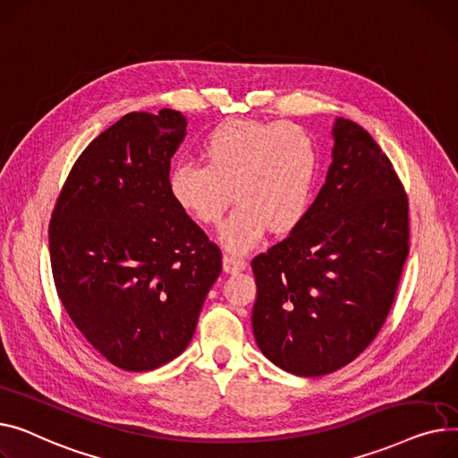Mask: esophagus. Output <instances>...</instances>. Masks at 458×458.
<instances>
[{
    "label": "esophagus",
    "instance_id": "esophagus-1",
    "mask_svg": "<svg viewBox=\"0 0 458 458\" xmlns=\"http://www.w3.org/2000/svg\"><path fill=\"white\" fill-rule=\"evenodd\" d=\"M246 266H248V262L242 257H234V255H229V253L224 255V270L227 274H236V272L246 270Z\"/></svg>",
    "mask_w": 458,
    "mask_h": 458
}]
</instances>
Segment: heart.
Returning a JSON list of instances; mask_svg holds the SVG:
<instances>
[{
	"mask_svg": "<svg viewBox=\"0 0 458 458\" xmlns=\"http://www.w3.org/2000/svg\"><path fill=\"white\" fill-rule=\"evenodd\" d=\"M205 165L182 160L172 168L170 194L191 216L214 225L233 195L238 201L220 229L231 253L253 250L272 227H298L310 205L319 153L307 129L290 122L229 120L201 144Z\"/></svg>",
	"mask_w": 458,
	"mask_h": 458,
	"instance_id": "b5f03b06",
	"label": "heart"
}]
</instances>
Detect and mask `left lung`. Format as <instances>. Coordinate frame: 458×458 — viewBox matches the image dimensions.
Wrapping results in <instances>:
<instances>
[{
	"label": "left lung",
	"mask_w": 458,
	"mask_h": 458,
	"mask_svg": "<svg viewBox=\"0 0 458 458\" xmlns=\"http://www.w3.org/2000/svg\"><path fill=\"white\" fill-rule=\"evenodd\" d=\"M333 165L298 227L251 260L260 352L301 377L353 362L381 331L409 257V198L369 132L336 118Z\"/></svg>",
	"instance_id": "1"
}]
</instances>
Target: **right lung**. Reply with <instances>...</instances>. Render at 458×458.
Listing matches in <instances>:
<instances>
[{"label":"right lung","mask_w":458,"mask_h":458,"mask_svg":"<svg viewBox=\"0 0 458 458\" xmlns=\"http://www.w3.org/2000/svg\"><path fill=\"white\" fill-rule=\"evenodd\" d=\"M181 113H129L77 157L49 220L57 295L111 364L148 371L191 344L222 251L170 194Z\"/></svg>","instance_id":"add662e5"}]
</instances>
